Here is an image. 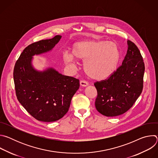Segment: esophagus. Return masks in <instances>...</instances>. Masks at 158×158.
<instances>
[{
    "instance_id": "1",
    "label": "esophagus",
    "mask_w": 158,
    "mask_h": 158,
    "mask_svg": "<svg viewBox=\"0 0 158 158\" xmlns=\"http://www.w3.org/2000/svg\"><path fill=\"white\" fill-rule=\"evenodd\" d=\"M80 84H81V85H82V86L85 87V86H87V85H89V83H88V82H87V81H85V80H81V81H80Z\"/></svg>"
}]
</instances>
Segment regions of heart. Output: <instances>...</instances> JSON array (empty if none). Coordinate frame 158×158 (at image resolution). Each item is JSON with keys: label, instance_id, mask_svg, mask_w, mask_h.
Instances as JSON below:
<instances>
[{"label": "heart", "instance_id": "obj_1", "mask_svg": "<svg viewBox=\"0 0 158 158\" xmlns=\"http://www.w3.org/2000/svg\"><path fill=\"white\" fill-rule=\"evenodd\" d=\"M120 57L118 45L113 42L87 40L74 44L72 55L65 52L64 61L73 64L74 59L84 60L85 74L95 80L108 78L116 69Z\"/></svg>", "mask_w": 158, "mask_h": 158}]
</instances>
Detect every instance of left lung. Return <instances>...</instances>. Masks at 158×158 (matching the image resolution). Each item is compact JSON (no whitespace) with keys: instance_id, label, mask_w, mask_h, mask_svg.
I'll return each instance as SVG.
<instances>
[{"instance_id":"left-lung-1","label":"left lung","mask_w":158,"mask_h":158,"mask_svg":"<svg viewBox=\"0 0 158 158\" xmlns=\"http://www.w3.org/2000/svg\"><path fill=\"white\" fill-rule=\"evenodd\" d=\"M127 51L122 65L107 79L94 83L98 92L96 108L104 116L114 117L127 112L143 89L144 62L134 42L127 40Z\"/></svg>"}]
</instances>
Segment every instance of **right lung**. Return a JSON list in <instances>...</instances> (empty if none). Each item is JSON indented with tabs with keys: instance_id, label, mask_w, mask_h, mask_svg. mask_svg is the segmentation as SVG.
I'll list each match as a JSON object with an SVG mask.
<instances>
[{
	"instance_id": "obj_1",
	"label": "right lung",
	"mask_w": 158,
	"mask_h": 158,
	"mask_svg": "<svg viewBox=\"0 0 158 158\" xmlns=\"http://www.w3.org/2000/svg\"><path fill=\"white\" fill-rule=\"evenodd\" d=\"M61 37L57 35L29 45L21 53L14 69L19 102L33 118L42 122H54L62 118L79 88L77 79L62 75L52 68L38 72L31 65L33 56L51 50Z\"/></svg>"
}]
</instances>
